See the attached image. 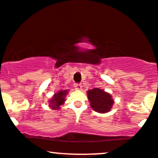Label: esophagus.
<instances>
[{
  "mask_svg": "<svg viewBox=\"0 0 158 158\" xmlns=\"http://www.w3.org/2000/svg\"><path fill=\"white\" fill-rule=\"evenodd\" d=\"M75 88H77V89H81L82 88V84H79V83H77V84L75 85Z\"/></svg>",
  "mask_w": 158,
  "mask_h": 158,
  "instance_id": "esophagus-1",
  "label": "esophagus"
}]
</instances>
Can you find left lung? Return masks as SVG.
<instances>
[{
    "instance_id": "left-lung-1",
    "label": "left lung",
    "mask_w": 158,
    "mask_h": 158,
    "mask_svg": "<svg viewBox=\"0 0 158 158\" xmlns=\"http://www.w3.org/2000/svg\"><path fill=\"white\" fill-rule=\"evenodd\" d=\"M88 97L91 108L100 113L109 112L113 104V100L110 94L99 88L88 90Z\"/></svg>"
}]
</instances>
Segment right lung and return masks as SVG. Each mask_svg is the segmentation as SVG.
<instances>
[{
	"label": "right lung",
	"mask_w": 158,
	"mask_h": 158,
	"mask_svg": "<svg viewBox=\"0 0 158 158\" xmlns=\"http://www.w3.org/2000/svg\"><path fill=\"white\" fill-rule=\"evenodd\" d=\"M67 91H61L55 94L53 96V98L50 100V106L53 109V110H58L59 109L60 106L63 104L65 101L64 98L67 95Z\"/></svg>",
	"instance_id": "1"
}]
</instances>
